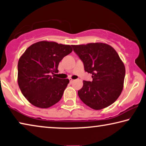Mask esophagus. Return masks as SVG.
<instances>
[{"instance_id": "1", "label": "esophagus", "mask_w": 146, "mask_h": 146, "mask_svg": "<svg viewBox=\"0 0 146 146\" xmlns=\"http://www.w3.org/2000/svg\"><path fill=\"white\" fill-rule=\"evenodd\" d=\"M74 80H72V79H70V82L71 83V84H72V82H74Z\"/></svg>"}]
</instances>
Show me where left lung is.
I'll return each mask as SVG.
<instances>
[{
	"label": "left lung",
	"instance_id": "left-lung-1",
	"mask_svg": "<svg viewBox=\"0 0 146 146\" xmlns=\"http://www.w3.org/2000/svg\"><path fill=\"white\" fill-rule=\"evenodd\" d=\"M73 50L83 62L84 70L92 74L91 82L84 81L78 96L87 106L101 110L110 106L121 93L125 65L116 51L106 44L73 45Z\"/></svg>",
	"mask_w": 146,
	"mask_h": 146
}]
</instances>
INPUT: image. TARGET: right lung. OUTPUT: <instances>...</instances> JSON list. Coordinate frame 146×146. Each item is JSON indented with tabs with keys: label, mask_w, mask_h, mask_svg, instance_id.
<instances>
[{
	"label": "right lung",
	"mask_w": 146,
	"mask_h": 146,
	"mask_svg": "<svg viewBox=\"0 0 146 146\" xmlns=\"http://www.w3.org/2000/svg\"><path fill=\"white\" fill-rule=\"evenodd\" d=\"M72 51V46L41 41L29 46L18 61L17 82L28 101L48 108L60 100L69 83L51 74L57 73L60 60Z\"/></svg>",
	"instance_id": "obj_1"
}]
</instances>
